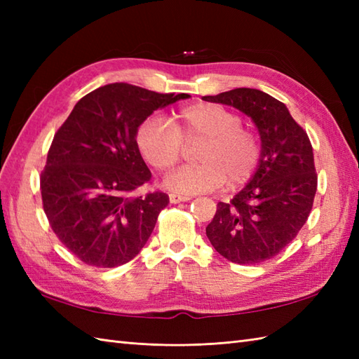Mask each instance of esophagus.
I'll use <instances>...</instances> for the list:
<instances>
[{
	"instance_id": "34e87169",
	"label": "esophagus",
	"mask_w": 359,
	"mask_h": 359,
	"mask_svg": "<svg viewBox=\"0 0 359 359\" xmlns=\"http://www.w3.org/2000/svg\"><path fill=\"white\" fill-rule=\"evenodd\" d=\"M191 197L184 196V194H177V193H171L170 194V202L171 203H180V202H188Z\"/></svg>"
}]
</instances>
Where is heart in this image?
Returning a JSON list of instances; mask_svg holds the SVG:
<instances>
[{"label":"heart","instance_id":"heart-1","mask_svg":"<svg viewBox=\"0 0 359 359\" xmlns=\"http://www.w3.org/2000/svg\"><path fill=\"white\" fill-rule=\"evenodd\" d=\"M137 148L158 171H168L184 154V143L202 142L199 165L182 166L166 175L165 187L174 193L197 194L226 184H245L261 162V142L255 131L242 126L238 112L217 103H196L172 114L171 126L149 117L135 135Z\"/></svg>","mask_w":359,"mask_h":359}]
</instances>
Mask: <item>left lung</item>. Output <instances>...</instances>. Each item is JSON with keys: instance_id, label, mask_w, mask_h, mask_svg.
<instances>
[{"instance_id": "1", "label": "left lung", "mask_w": 359, "mask_h": 359, "mask_svg": "<svg viewBox=\"0 0 359 359\" xmlns=\"http://www.w3.org/2000/svg\"><path fill=\"white\" fill-rule=\"evenodd\" d=\"M202 98L248 116L257 128L262 149L248 184L228 203H217L207 236L228 261L264 262L296 238L313 207L318 185L313 148L287 106L262 90L238 88Z\"/></svg>"}]
</instances>
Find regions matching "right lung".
<instances>
[{
    "label": "right lung",
    "instance_id": "right-lung-1",
    "mask_svg": "<svg viewBox=\"0 0 359 359\" xmlns=\"http://www.w3.org/2000/svg\"><path fill=\"white\" fill-rule=\"evenodd\" d=\"M185 98L112 83L79 100L53 135L40 177L43 208L53 233L80 261L112 269L148 242L170 197L137 194L151 171L135 135L152 112Z\"/></svg>",
    "mask_w": 359,
    "mask_h": 359
}]
</instances>
